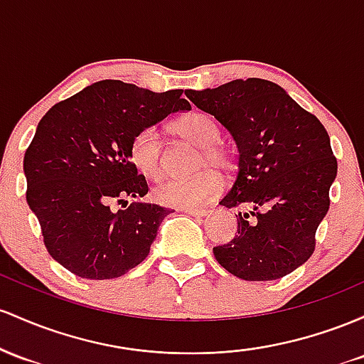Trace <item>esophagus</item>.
I'll list each match as a JSON object with an SVG mask.
<instances>
[{
  "label": "esophagus",
  "instance_id": "1",
  "mask_svg": "<svg viewBox=\"0 0 364 364\" xmlns=\"http://www.w3.org/2000/svg\"><path fill=\"white\" fill-rule=\"evenodd\" d=\"M183 213L189 216H196V218H201V216H206V210H191V208H183Z\"/></svg>",
  "mask_w": 364,
  "mask_h": 364
}]
</instances>
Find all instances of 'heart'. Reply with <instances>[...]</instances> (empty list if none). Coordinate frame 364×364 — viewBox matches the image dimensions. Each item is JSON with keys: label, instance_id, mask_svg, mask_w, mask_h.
<instances>
[{"label": "heart", "instance_id": "b5f03b06", "mask_svg": "<svg viewBox=\"0 0 364 364\" xmlns=\"http://www.w3.org/2000/svg\"><path fill=\"white\" fill-rule=\"evenodd\" d=\"M175 132L186 141L201 148L198 158V170L213 168L220 173H228L234 168V158L225 146L220 144L222 127L206 112H193L178 118L173 124ZM130 160L134 166L149 178H160L163 175V136L153 125L141 129L130 142ZM223 182L215 171L208 170L191 178L163 182L154 191V198L165 206L191 208L199 210L215 201L222 193Z\"/></svg>", "mask_w": 364, "mask_h": 364}]
</instances>
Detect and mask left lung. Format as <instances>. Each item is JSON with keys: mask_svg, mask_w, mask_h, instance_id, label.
Here are the masks:
<instances>
[{"mask_svg": "<svg viewBox=\"0 0 364 364\" xmlns=\"http://www.w3.org/2000/svg\"><path fill=\"white\" fill-rule=\"evenodd\" d=\"M186 96L213 115L239 148L237 178L220 204L251 208L235 215L234 239L213 247L216 261L249 282L289 275L311 258L330 206L337 160L325 127L264 79L232 80Z\"/></svg>", "mask_w": 364, "mask_h": 364, "instance_id": "1", "label": "left lung"}]
</instances>
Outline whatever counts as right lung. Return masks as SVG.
Here are the masks:
<instances>
[{
    "label": "right lung",
    "instance_id": "right-lung-1",
    "mask_svg": "<svg viewBox=\"0 0 364 364\" xmlns=\"http://www.w3.org/2000/svg\"><path fill=\"white\" fill-rule=\"evenodd\" d=\"M182 89L153 92L122 80H100L56 103L41 118L23 156L27 203L51 258L89 280L117 279L149 255L168 208L130 203L148 182L130 160L141 129L191 109Z\"/></svg>",
    "mask_w": 364,
    "mask_h": 364
}]
</instances>
